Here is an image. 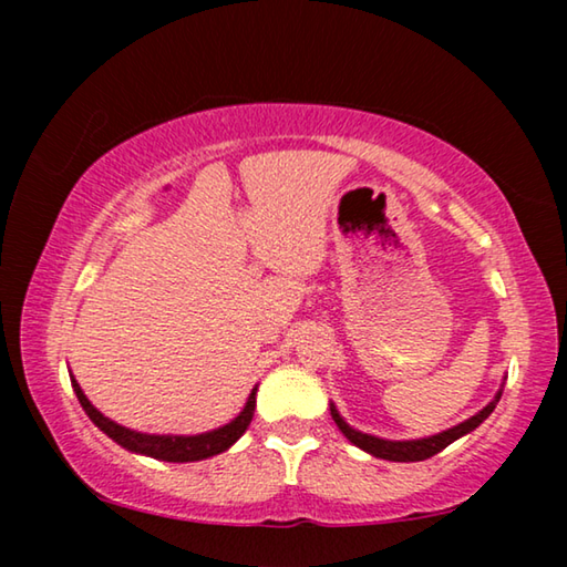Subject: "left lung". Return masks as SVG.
Wrapping results in <instances>:
<instances>
[{
	"instance_id": "1",
	"label": "left lung",
	"mask_w": 567,
	"mask_h": 567,
	"mask_svg": "<svg viewBox=\"0 0 567 567\" xmlns=\"http://www.w3.org/2000/svg\"><path fill=\"white\" fill-rule=\"evenodd\" d=\"M503 388L505 382L501 385V390L495 392V398L487 402V405L475 412L473 417H467L460 422L455 427H447L443 433L437 435H430V437H417V440H385V437H378V435H370V433H360V430H354L352 425L344 422V417L334 408V402H330V415L334 420V425L340 427V433L350 440L352 445H358L364 453H370L372 457H380V460H390V463H420V460H427L437 455L440 450H445L450 443H455L467 433H473V430L480 425V422L491 417V412L495 410L497 402H501L503 395Z\"/></svg>"
}]
</instances>
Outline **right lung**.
Returning <instances> with one entry per match:
<instances>
[{
	"mask_svg": "<svg viewBox=\"0 0 567 567\" xmlns=\"http://www.w3.org/2000/svg\"><path fill=\"white\" fill-rule=\"evenodd\" d=\"M70 380L82 410L87 412V417L102 430L104 435L112 437L114 443L122 445L124 450H130L134 455H147L155 460H165V463H197V460H207L213 455L225 453V450L233 447L237 440L245 435L249 422H252L255 402H257L255 398L257 385H255L252 392H249L243 412L223 427H215L209 430V433H199V435H152V433H137V430H130L120 425V422L104 417L102 412L87 400V395H84L80 382L74 380L72 372H70Z\"/></svg>",
	"mask_w": 567,
	"mask_h": 567,
	"instance_id": "add662e5",
	"label": "right lung"
}]
</instances>
